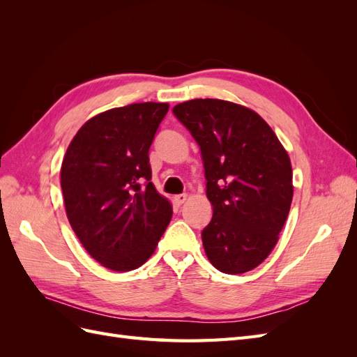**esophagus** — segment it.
<instances>
[{
	"label": "esophagus",
	"instance_id": "34e87169",
	"mask_svg": "<svg viewBox=\"0 0 357 357\" xmlns=\"http://www.w3.org/2000/svg\"><path fill=\"white\" fill-rule=\"evenodd\" d=\"M188 199V195L186 193H180V195H176L174 197V202L177 204V205H181V204H185V201Z\"/></svg>",
	"mask_w": 357,
	"mask_h": 357
}]
</instances>
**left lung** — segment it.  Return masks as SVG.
<instances>
[{
	"mask_svg": "<svg viewBox=\"0 0 357 357\" xmlns=\"http://www.w3.org/2000/svg\"><path fill=\"white\" fill-rule=\"evenodd\" d=\"M172 113L199 146L213 218L205 255L225 274L261 265L277 244L294 186L289 155L264 119L222 100H190Z\"/></svg>",
	"mask_w": 357,
	"mask_h": 357,
	"instance_id": "left-lung-1",
	"label": "left lung"
}]
</instances>
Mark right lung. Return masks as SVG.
Masks as SVG:
<instances>
[{
    "label": "right lung",
    "instance_id": "obj_1",
    "mask_svg": "<svg viewBox=\"0 0 357 357\" xmlns=\"http://www.w3.org/2000/svg\"><path fill=\"white\" fill-rule=\"evenodd\" d=\"M168 104L139 102L96 114L70 143L61 167L67 218L88 253L113 271L153 255L172 208L152 180L149 149Z\"/></svg>",
    "mask_w": 357,
    "mask_h": 357
}]
</instances>
